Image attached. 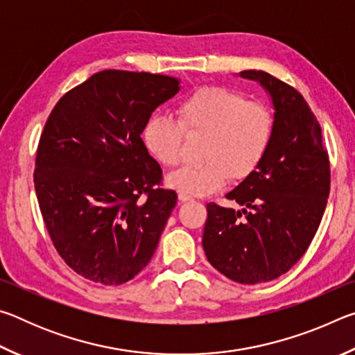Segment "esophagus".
<instances>
[{
	"mask_svg": "<svg viewBox=\"0 0 355 355\" xmlns=\"http://www.w3.org/2000/svg\"><path fill=\"white\" fill-rule=\"evenodd\" d=\"M178 200H180V202H191L192 197L188 196V194H183V192H180V194H178Z\"/></svg>",
	"mask_w": 355,
	"mask_h": 355,
	"instance_id": "esophagus-1",
	"label": "esophagus"
}]
</instances>
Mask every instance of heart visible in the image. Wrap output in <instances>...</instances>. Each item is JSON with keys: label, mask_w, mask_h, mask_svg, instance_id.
<instances>
[{"label": "heart", "mask_w": 355, "mask_h": 355, "mask_svg": "<svg viewBox=\"0 0 355 355\" xmlns=\"http://www.w3.org/2000/svg\"><path fill=\"white\" fill-rule=\"evenodd\" d=\"M177 120L153 114L142 128V142L164 167L183 159L184 135L203 137L199 166L183 167L167 184L183 194L208 196L224 188L230 177L243 182L263 163L274 133V117L261 101L224 86H202L180 101Z\"/></svg>", "instance_id": "b5f03b06"}]
</instances>
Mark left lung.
<instances>
[{"mask_svg":"<svg viewBox=\"0 0 355 355\" xmlns=\"http://www.w3.org/2000/svg\"><path fill=\"white\" fill-rule=\"evenodd\" d=\"M239 75L271 95L272 141L258 169L227 194L241 209L208 203L202 244L220 274L255 285L290 271L309 249L327 205L330 166L321 127L302 95L266 71Z\"/></svg>","mask_w":355,"mask_h":355,"instance_id":"left-lung-1","label":"left lung"}]
</instances>
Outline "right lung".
<instances>
[{
	"label": "right lung",
	"mask_w": 355,
	"mask_h": 355,
	"mask_svg": "<svg viewBox=\"0 0 355 355\" xmlns=\"http://www.w3.org/2000/svg\"><path fill=\"white\" fill-rule=\"evenodd\" d=\"M178 91L172 76L103 70L53 107L34 188L58 254L81 277L122 285L152 260L177 194L159 188L163 171L141 135Z\"/></svg>",
	"instance_id": "1"
}]
</instances>
